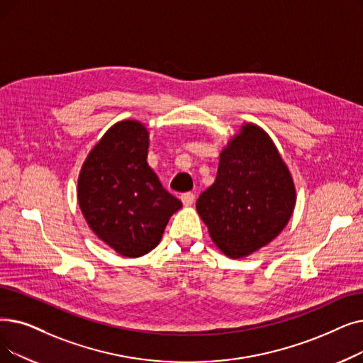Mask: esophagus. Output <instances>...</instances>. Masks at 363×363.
<instances>
[{"label": "esophagus", "instance_id": "esophagus-1", "mask_svg": "<svg viewBox=\"0 0 363 363\" xmlns=\"http://www.w3.org/2000/svg\"><path fill=\"white\" fill-rule=\"evenodd\" d=\"M181 200H182V203H184V206H191V204H193L194 200H196V196H194L193 193H184V194L181 196Z\"/></svg>", "mask_w": 363, "mask_h": 363}]
</instances>
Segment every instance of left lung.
Masks as SVG:
<instances>
[{
	"mask_svg": "<svg viewBox=\"0 0 363 363\" xmlns=\"http://www.w3.org/2000/svg\"><path fill=\"white\" fill-rule=\"evenodd\" d=\"M294 206L291 173L269 135L254 124H246L220 152L216 179L196 204L212 240L230 258L276 239Z\"/></svg>",
	"mask_w": 363,
	"mask_h": 363,
	"instance_id": "8db88e82",
	"label": "left lung"
}]
</instances>
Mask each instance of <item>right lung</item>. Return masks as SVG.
<instances>
[{
	"label": "right lung",
	"instance_id": "obj_1",
	"mask_svg": "<svg viewBox=\"0 0 363 363\" xmlns=\"http://www.w3.org/2000/svg\"><path fill=\"white\" fill-rule=\"evenodd\" d=\"M148 132L125 120L94 147L78 178V203L89 227L123 257L159 245L169 218L182 208L147 163Z\"/></svg>",
	"mask_w": 363,
	"mask_h": 363
}]
</instances>
